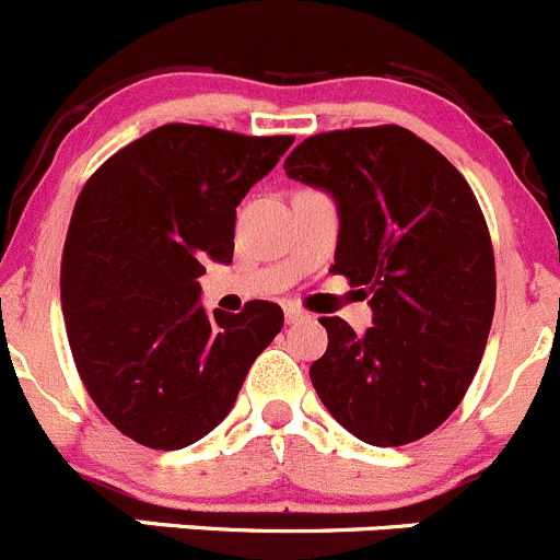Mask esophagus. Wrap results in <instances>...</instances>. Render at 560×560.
<instances>
[{"label":"esophagus","instance_id":"obj_1","mask_svg":"<svg viewBox=\"0 0 560 560\" xmlns=\"http://www.w3.org/2000/svg\"><path fill=\"white\" fill-rule=\"evenodd\" d=\"M283 311H285V322H289V324H296V322H305V318H307V313H305V311H302V307H300V305H294V302H289V305H285V307H283Z\"/></svg>","mask_w":560,"mask_h":560}]
</instances>
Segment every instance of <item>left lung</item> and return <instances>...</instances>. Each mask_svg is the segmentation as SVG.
Instances as JSON below:
<instances>
[{"instance_id":"obj_1","label":"left lung","mask_w":560,"mask_h":560,"mask_svg":"<svg viewBox=\"0 0 560 560\" xmlns=\"http://www.w3.org/2000/svg\"><path fill=\"white\" fill-rule=\"evenodd\" d=\"M285 175L329 191L340 233L335 275L369 289L374 327H327L311 365L318 398L380 448L431 434L459 407L494 316V253L465 175L401 126L313 135Z\"/></svg>"}]
</instances>
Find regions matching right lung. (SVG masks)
<instances>
[{"label":"right lung","instance_id":"1","mask_svg":"<svg viewBox=\"0 0 560 560\" xmlns=\"http://www.w3.org/2000/svg\"><path fill=\"white\" fill-rule=\"evenodd\" d=\"M294 137L167 124L106 159L73 206L60 269L73 363L104 418L178 451L222 423L283 311L209 316L206 260L231 264L236 206Z\"/></svg>","mask_w":560,"mask_h":560}]
</instances>
